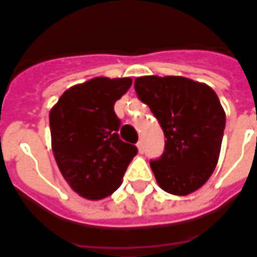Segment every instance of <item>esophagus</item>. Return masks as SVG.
Wrapping results in <instances>:
<instances>
[{
	"label": "esophagus",
	"mask_w": 257,
	"mask_h": 257,
	"mask_svg": "<svg viewBox=\"0 0 257 257\" xmlns=\"http://www.w3.org/2000/svg\"><path fill=\"white\" fill-rule=\"evenodd\" d=\"M136 146H138V150H139L140 154H142V153H145V143H143V140H139Z\"/></svg>",
	"instance_id": "34e87169"
}]
</instances>
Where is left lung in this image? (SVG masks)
<instances>
[{
	"label": "left lung",
	"mask_w": 257,
	"mask_h": 257,
	"mask_svg": "<svg viewBox=\"0 0 257 257\" xmlns=\"http://www.w3.org/2000/svg\"><path fill=\"white\" fill-rule=\"evenodd\" d=\"M139 99L150 107L165 135V151L150 161L158 186L189 195L213 173L220 154L226 112L215 90L180 75L135 79Z\"/></svg>",
	"instance_id": "obj_1"
}]
</instances>
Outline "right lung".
Here are the masks:
<instances>
[{"label":"right lung","instance_id":"add662e5","mask_svg":"<svg viewBox=\"0 0 257 257\" xmlns=\"http://www.w3.org/2000/svg\"><path fill=\"white\" fill-rule=\"evenodd\" d=\"M131 78L96 77L68 88L51 108L53 157L68 186L92 201L111 195L138 149L118 136L121 121L114 103Z\"/></svg>","mask_w":257,"mask_h":257}]
</instances>
